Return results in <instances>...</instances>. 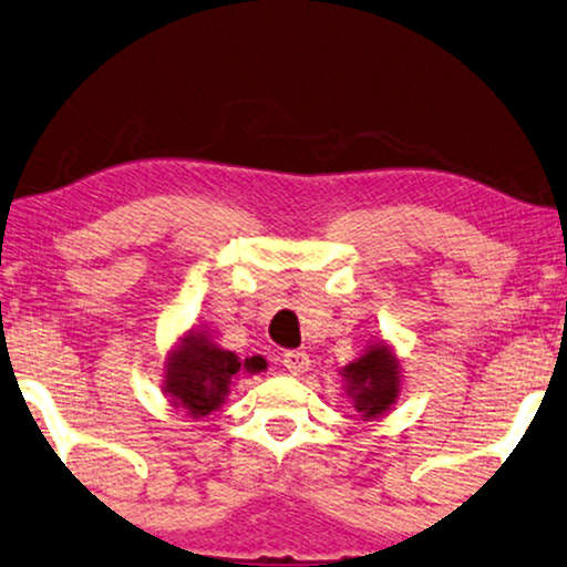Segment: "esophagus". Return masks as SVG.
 Returning <instances> with one entry per match:
<instances>
[{"instance_id":"1","label":"esophagus","mask_w":567,"mask_h":567,"mask_svg":"<svg viewBox=\"0 0 567 567\" xmlns=\"http://www.w3.org/2000/svg\"><path fill=\"white\" fill-rule=\"evenodd\" d=\"M281 361H284V367L291 371V374H303V371L309 369V364H311L309 354H306V351H301V349H291V351H286Z\"/></svg>"}]
</instances>
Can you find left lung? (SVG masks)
Returning a JSON list of instances; mask_svg holds the SVG:
<instances>
[{
    "label": "left lung",
    "mask_w": 567,
    "mask_h": 567,
    "mask_svg": "<svg viewBox=\"0 0 567 567\" xmlns=\"http://www.w3.org/2000/svg\"><path fill=\"white\" fill-rule=\"evenodd\" d=\"M344 379L357 412L371 420L394 404L399 394V361L386 344H377L344 367Z\"/></svg>",
    "instance_id": "obj_1"
}]
</instances>
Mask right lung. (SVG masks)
I'll return each instance as SVG.
<instances>
[{"mask_svg":"<svg viewBox=\"0 0 567 567\" xmlns=\"http://www.w3.org/2000/svg\"><path fill=\"white\" fill-rule=\"evenodd\" d=\"M266 369L264 357H250L240 361L234 351H226L203 337L190 331L181 341V347L168 357L165 369V392L173 399L175 406L188 410L190 416H206L216 412L226 402L230 379L238 371L258 374Z\"/></svg>","mask_w":567,"mask_h":567,"instance_id":"right-lung-1","label":"right lung"}]
</instances>
